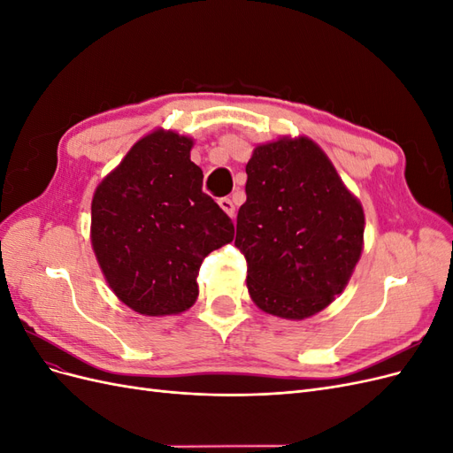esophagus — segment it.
<instances>
[{
  "mask_svg": "<svg viewBox=\"0 0 453 453\" xmlns=\"http://www.w3.org/2000/svg\"><path fill=\"white\" fill-rule=\"evenodd\" d=\"M219 205H221V210H223L228 217L234 219V215H236V205H234V202H232L230 198H221V200H219Z\"/></svg>",
  "mask_w": 453,
  "mask_h": 453,
  "instance_id": "esophagus-1",
  "label": "esophagus"
}]
</instances>
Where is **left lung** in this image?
<instances>
[{
	"label": "left lung",
	"mask_w": 453,
	"mask_h": 453,
	"mask_svg": "<svg viewBox=\"0 0 453 453\" xmlns=\"http://www.w3.org/2000/svg\"><path fill=\"white\" fill-rule=\"evenodd\" d=\"M245 173L234 245L248 260L250 296L276 318H311L359 263L363 205L306 135L257 145Z\"/></svg>",
	"instance_id": "8db88e82"
}]
</instances>
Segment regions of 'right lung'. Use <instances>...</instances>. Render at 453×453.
<instances>
[{
    "instance_id": "add662e5",
    "label": "right lung",
    "mask_w": 453,
    "mask_h": 453,
    "mask_svg": "<svg viewBox=\"0 0 453 453\" xmlns=\"http://www.w3.org/2000/svg\"><path fill=\"white\" fill-rule=\"evenodd\" d=\"M195 142L153 130L96 187L90 242L120 303L149 318L183 313L198 298L202 260L234 240L230 217L202 193Z\"/></svg>"
}]
</instances>
